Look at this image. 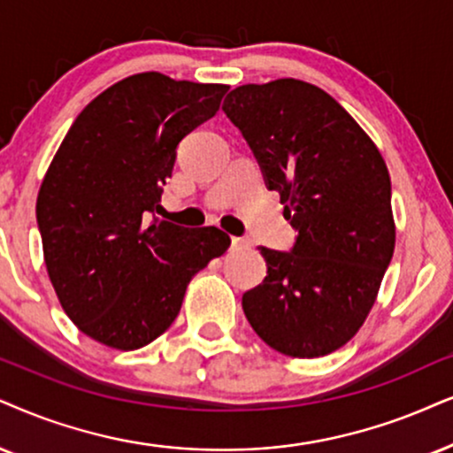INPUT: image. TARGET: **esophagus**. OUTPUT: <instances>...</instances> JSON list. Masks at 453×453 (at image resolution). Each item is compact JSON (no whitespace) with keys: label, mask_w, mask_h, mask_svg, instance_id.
Wrapping results in <instances>:
<instances>
[{"label":"esophagus","mask_w":453,"mask_h":453,"mask_svg":"<svg viewBox=\"0 0 453 453\" xmlns=\"http://www.w3.org/2000/svg\"><path fill=\"white\" fill-rule=\"evenodd\" d=\"M232 246H234V249H244V246H249V240L232 238Z\"/></svg>","instance_id":"1"}]
</instances>
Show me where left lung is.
Returning <instances> with one entry per match:
<instances>
[{
  "mask_svg": "<svg viewBox=\"0 0 453 453\" xmlns=\"http://www.w3.org/2000/svg\"><path fill=\"white\" fill-rule=\"evenodd\" d=\"M223 112L296 232L290 250L259 246L267 276L242 295L244 316L290 357L336 351L364 324L393 257L385 160L339 102L299 79L240 85Z\"/></svg>",
  "mask_w": 453,
  "mask_h": 453,
  "instance_id": "8db88e82",
  "label": "left lung"
}]
</instances>
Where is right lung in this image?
I'll list each match as a JSON object with an SVG mask.
<instances>
[{"instance_id":"obj_1","label":"right lung","mask_w":453,"mask_h":453,"mask_svg":"<svg viewBox=\"0 0 453 453\" xmlns=\"http://www.w3.org/2000/svg\"><path fill=\"white\" fill-rule=\"evenodd\" d=\"M230 89L140 73L83 108L37 196L45 267L66 316L134 351L173 324L200 269L230 246L217 227L158 219L177 146Z\"/></svg>"}]
</instances>
